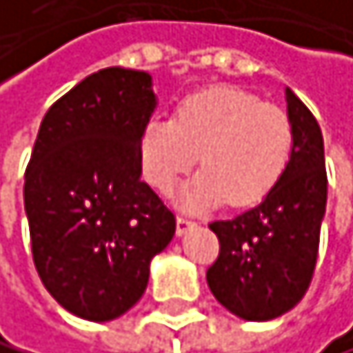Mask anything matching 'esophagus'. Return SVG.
I'll return each mask as SVG.
<instances>
[{
    "mask_svg": "<svg viewBox=\"0 0 353 353\" xmlns=\"http://www.w3.org/2000/svg\"><path fill=\"white\" fill-rule=\"evenodd\" d=\"M191 228H195V221L191 219V216H186V214H180L178 216V234L182 236L184 232H188Z\"/></svg>",
    "mask_w": 353,
    "mask_h": 353,
    "instance_id": "obj_1",
    "label": "esophagus"
}]
</instances>
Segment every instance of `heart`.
<instances>
[{"label": "heart", "mask_w": 353, "mask_h": 353, "mask_svg": "<svg viewBox=\"0 0 353 353\" xmlns=\"http://www.w3.org/2000/svg\"><path fill=\"white\" fill-rule=\"evenodd\" d=\"M291 152L288 114L234 86L184 97L173 119H152L139 141L143 178L160 193H169L199 154L203 169L182 191L191 208L263 201L282 180Z\"/></svg>", "instance_id": "heart-1"}]
</instances>
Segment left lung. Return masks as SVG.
Masks as SVG:
<instances>
[{
	"label": "left lung",
	"instance_id": "1",
	"mask_svg": "<svg viewBox=\"0 0 353 353\" xmlns=\"http://www.w3.org/2000/svg\"><path fill=\"white\" fill-rule=\"evenodd\" d=\"M286 110L293 123V152L276 188L228 221L208 228L219 239V258L206 271L221 306L248 321L288 312L308 291L327 199L323 137L312 112L291 88Z\"/></svg>",
	"mask_w": 353,
	"mask_h": 353
}]
</instances>
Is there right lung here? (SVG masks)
<instances>
[{
  "label": "right lung",
  "instance_id": "add662e5",
  "mask_svg": "<svg viewBox=\"0 0 353 353\" xmlns=\"http://www.w3.org/2000/svg\"><path fill=\"white\" fill-rule=\"evenodd\" d=\"M156 108L152 75L108 67L49 108L26 169L32 258L62 308L110 321L143 297L175 214L141 182L139 141Z\"/></svg>",
  "mask_w": 353,
  "mask_h": 353
}]
</instances>
